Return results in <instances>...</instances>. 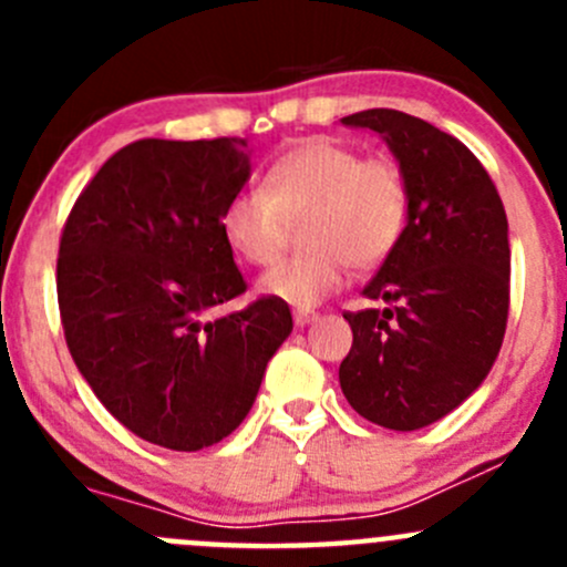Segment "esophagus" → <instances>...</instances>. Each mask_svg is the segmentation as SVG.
Returning a JSON list of instances; mask_svg holds the SVG:
<instances>
[{"instance_id":"obj_1","label":"esophagus","mask_w":567,"mask_h":567,"mask_svg":"<svg viewBox=\"0 0 567 567\" xmlns=\"http://www.w3.org/2000/svg\"><path fill=\"white\" fill-rule=\"evenodd\" d=\"M293 320H296V326H307V323H312V320H318V312L316 310H296Z\"/></svg>"}]
</instances>
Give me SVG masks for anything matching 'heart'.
I'll use <instances>...</instances> for the list:
<instances>
[{"mask_svg": "<svg viewBox=\"0 0 567 567\" xmlns=\"http://www.w3.org/2000/svg\"><path fill=\"white\" fill-rule=\"evenodd\" d=\"M411 186L390 153L362 156L340 136H305L268 162L260 188H244L221 210V238L247 266L279 260L290 221L301 220L305 251L257 282L268 299L312 307L334 293L348 266L373 268L392 255L409 227Z\"/></svg>", "mask_w": 567, "mask_h": 567, "instance_id": "1", "label": "heart"}]
</instances>
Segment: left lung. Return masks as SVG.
I'll use <instances>...</instances> for the list:
<instances>
[{
	"mask_svg": "<svg viewBox=\"0 0 567 567\" xmlns=\"http://www.w3.org/2000/svg\"><path fill=\"white\" fill-rule=\"evenodd\" d=\"M346 125L379 131L411 186L409 227L364 296L384 310L342 312L353 346L340 386L364 420L416 431L461 405L488 375L511 310L507 216L472 151L398 109Z\"/></svg>",
	"mask_w": 567,
	"mask_h": 567,
	"instance_id": "8db88e82",
	"label": "left lung"
}]
</instances>
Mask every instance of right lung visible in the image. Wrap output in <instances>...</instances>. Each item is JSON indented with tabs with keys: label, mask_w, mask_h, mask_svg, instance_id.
<instances>
[{
	"label": "right lung",
	"mask_w": 567,
	"mask_h": 567,
	"mask_svg": "<svg viewBox=\"0 0 567 567\" xmlns=\"http://www.w3.org/2000/svg\"><path fill=\"white\" fill-rule=\"evenodd\" d=\"M249 177L238 136L120 147L82 188L56 255L68 351L109 414L158 447L194 453L249 414L293 329L285 301L247 293L221 210Z\"/></svg>",
	"instance_id": "1"
}]
</instances>
